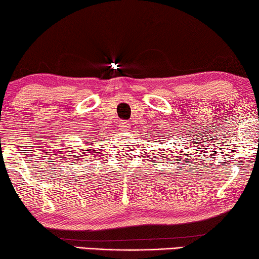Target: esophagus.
I'll list each match as a JSON object with an SVG mask.
<instances>
[{"mask_svg": "<svg viewBox=\"0 0 259 259\" xmlns=\"http://www.w3.org/2000/svg\"><path fill=\"white\" fill-rule=\"evenodd\" d=\"M119 127H120V130H121V131H126V130L130 128V123L127 121H120Z\"/></svg>", "mask_w": 259, "mask_h": 259, "instance_id": "esophagus-1", "label": "esophagus"}]
</instances>
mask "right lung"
Segmentation results:
<instances>
[{"label": "right lung", "instance_id": "1", "mask_svg": "<svg viewBox=\"0 0 259 259\" xmlns=\"http://www.w3.org/2000/svg\"><path fill=\"white\" fill-rule=\"evenodd\" d=\"M92 138H93V137H86V136H84L83 139H81V140H82V143L88 144V143H92ZM80 150H88V148H80ZM65 152H70V153H68V154L75 155V159H74L75 162H82L84 157L87 155L86 152H84V151H81V154H79V148L74 147V146L70 147V145H69V147L66 148ZM73 153H74V155L72 154ZM90 153H91V152H90ZM69 158H73V157H69Z\"/></svg>", "mask_w": 259, "mask_h": 259}]
</instances>
